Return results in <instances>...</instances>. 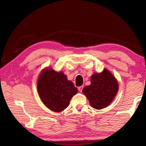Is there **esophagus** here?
<instances>
[{
    "label": "esophagus",
    "instance_id": "obj_1",
    "mask_svg": "<svg viewBox=\"0 0 146 146\" xmlns=\"http://www.w3.org/2000/svg\"><path fill=\"white\" fill-rule=\"evenodd\" d=\"M83 86H80V87H78V91H80V92H82V90H83Z\"/></svg>",
    "mask_w": 146,
    "mask_h": 146
}]
</instances>
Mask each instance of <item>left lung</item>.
<instances>
[{"instance_id": "8db88e82", "label": "left lung", "mask_w": 146, "mask_h": 146, "mask_svg": "<svg viewBox=\"0 0 146 146\" xmlns=\"http://www.w3.org/2000/svg\"><path fill=\"white\" fill-rule=\"evenodd\" d=\"M118 90L117 79L104 69L102 73H95L91 76V84L84 88L82 92L93 108L101 110L110 104Z\"/></svg>"}]
</instances>
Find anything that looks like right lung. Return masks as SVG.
<instances>
[{"mask_svg":"<svg viewBox=\"0 0 146 146\" xmlns=\"http://www.w3.org/2000/svg\"><path fill=\"white\" fill-rule=\"evenodd\" d=\"M37 91L46 107L60 112L70 104L71 98L77 93V88L66 75L48 68L42 71L37 81Z\"/></svg>","mask_w":146,"mask_h":146,"instance_id":"add662e5","label":"right lung"}]
</instances>
